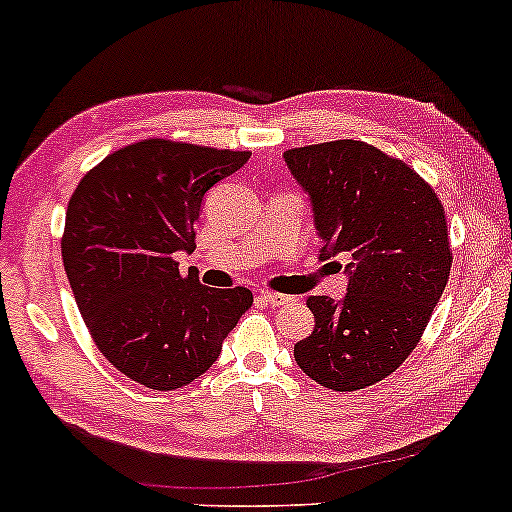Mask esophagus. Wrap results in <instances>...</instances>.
I'll return each instance as SVG.
<instances>
[{"label":"esophagus","instance_id":"34e87169","mask_svg":"<svg viewBox=\"0 0 512 512\" xmlns=\"http://www.w3.org/2000/svg\"><path fill=\"white\" fill-rule=\"evenodd\" d=\"M261 299L270 306H285V304H289V299H292V296L277 294V292H261Z\"/></svg>","mask_w":512,"mask_h":512}]
</instances>
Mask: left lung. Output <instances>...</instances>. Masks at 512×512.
Instances as JSON below:
<instances>
[{"label":"left lung","instance_id":"left-lung-1","mask_svg":"<svg viewBox=\"0 0 512 512\" xmlns=\"http://www.w3.org/2000/svg\"><path fill=\"white\" fill-rule=\"evenodd\" d=\"M285 163L311 197L320 258L351 261L342 301L308 296L315 327L296 365L327 389H365L406 361L444 294V206L413 168L358 140L289 149Z\"/></svg>","mask_w":512,"mask_h":512}]
</instances>
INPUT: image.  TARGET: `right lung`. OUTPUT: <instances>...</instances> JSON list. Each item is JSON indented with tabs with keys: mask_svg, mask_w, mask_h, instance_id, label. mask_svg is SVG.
<instances>
[{
	"mask_svg": "<svg viewBox=\"0 0 512 512\" xmlns=\"http://www.w3.org/2000/svg\"><path fill=\"white\" fill-rule=\"evenodd\" d=\"M249 156L142 140L106 156L68 201L61 256L75 304L106 361L144 387L204 375L254 304L246 287H204L175 261L197 246L204 194Z\"/></svg>",
	"mask_w": 512,
	"mask_h": 512,
	"instance_id": "add662e5",
	"label": "right lung"
}]
</instances>
